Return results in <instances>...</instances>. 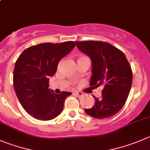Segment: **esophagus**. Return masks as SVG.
<instances>
[{
  "instance_id": "34e87169",
  "label": "esophagus",
  "mask_w": 150,
  "mask_h": 150,
  "mask_svg": "<svg viewBox=\"0 0 150 150\" xmlns=\"http://www.w3.org/2000/svg\"><path fill=\"white\" fill-rule=\"evenodd\" d=\"M75 94H76L78 97H81L83 96V93L82 92H75Z\"/></svg>"
}]
</instances>
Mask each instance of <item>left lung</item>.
<instances>
[{"instance_id": "1", "label": "left lung", "mask_w": 150, "mask_h": 150, "mask_svg": "<svg viewBox=\"0 0 150 150\" xmlns=\"http://www.w3.org/2000/svg\"><path fill=\"white\" fill-rule=\"evenodd\" d=\"M78 48L91 59L90 85L104 86L102 97L96 98L93 107L85 109L96 119L115 115L124 106L130 93L133 72L124 53L108 42L100 41L76 42Z\"/></svg>"}]
</instances>
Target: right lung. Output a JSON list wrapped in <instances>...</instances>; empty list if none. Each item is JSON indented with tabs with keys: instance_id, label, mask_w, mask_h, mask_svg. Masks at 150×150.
<instances>
[{
	"instance_id": "1",
	"label": "right lung",
	"mask_w": 150,
	"mask_h": 150,
	"mask_svg": "<svg viewBox=\"0 0 150 150\" xmlns=\"http://www.w3.org/2000/svg\"><path fill=\"white\" fill-rule=\"evenodd\" d=\"M76 45L75 42L42 43L22 53L15 63L14 88L23 108L33 118L47 121L63 110L64 103L71 92L56 94L49 87V80L57 70L59 61Z\"/></svg>"
}]
</instances>
